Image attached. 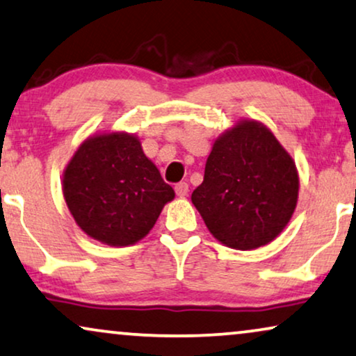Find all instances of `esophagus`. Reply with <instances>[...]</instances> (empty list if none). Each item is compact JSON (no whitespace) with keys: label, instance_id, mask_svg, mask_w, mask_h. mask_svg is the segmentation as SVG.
<instances>
[{"label":"esophagus","instance_id":"esophagus-1","mask_svg":"<svg viewBox=\"0 0 356 356\" xmlns=\"http://www.w3.org/2000/svg\"><path fill=\"white\" fill-rule=\"evenodd\" d=\"M175 191H177V194L179 197H184V196H188V193H189V184L186 183V181H181V183H178L177 186H175Z\"/></svg>","mask_w":356,"mask_h":356}]
</instances>
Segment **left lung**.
<instances>
[{
    "label": "left lung",
    "instance_id": "1",
    "mask_svg": "<svg viewBox=\"0 0 356 356\" xmlns=\"http://www.w3.org/2000/svg\"><path fill=\"white\" fill-rule=\"evenodd\" d=\"M295 160L257 120L241 118L213 140L191 201L228 248L250 251L284 232L298 202Z\"/></svg>",
    "mask_w": 356,
    "mask_h": 356
}]
</instances>
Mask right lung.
Instances as JSON below:
<instances>
[{
	"instance_id": "add662e5",
	"label": "right lung",
	"mask_w": 356,
	"mask_h": 356,
	"mask_svg": "<svg viewBox=\"0 0 356 356\" xmlns=\"http://www.w3.org/2000/svg\"><path fill=\"white\" fill-rule=\"evenodd\" d=\"M63 197L86 235L129 246L152 230L173 188L126 131H102L82 140L63 172Z\"/></svg>"
}]
</instances>
